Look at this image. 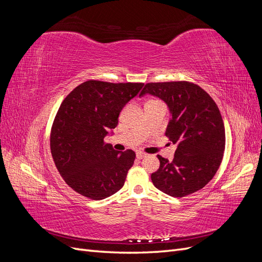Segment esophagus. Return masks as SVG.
I'll return each instance as SVG.
<instances>
[{
    "mask_svg": "<svg viewBox=\"0 0 262 262\" xmlns=\"http://www.w3.org/2000/svg\"><path fill=\"white\" fill-rule=\"evenodd\" d=\"M144 157H146L145 153H142V152H138L137 153V158H138V160H142V158H144Z\"/></svg>",
    "mask_w": 262,
    "mask_h": 262,
    "instance_id": "1",
    "label": "esophagus"
}]
</instances>
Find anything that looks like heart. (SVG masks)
<instances>
[{
	"label": "heart",
	"instance_id": "heart-1",
	"mask_svg": "<svg viewBox=\"0 0 262 262\" xmlns=\"http://www.w3.org/2000/svg\"><path fill=\"white\" fill-rule=\"evenodd\" d=\"M150 101H156V100H150ZM149 102V101H148Z\"/></svg>",
	"mask_w": 262,
	"mask_h": 262
}]
</instances>
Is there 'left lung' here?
I'll list each match as a JSON object with an SVG mask.
<instances>
[{
	"label": "left lung",
	"mask_w": 262,
	"mask_h": 262,
	"mask_svg": "<svg viewBox=\"0 0 262 262\" xmlns=\"http://www.w3.org/2000/svg\"><path fill=\"white\" fill-rule=\"evenodd\" d=\"M156 96L167 105L170 119L166 136L177 149L173 160L161 155L160 168L150 175L164 193L181 198L202 189L215 175L225 148V128L210 95L189 82L147 83L140 96Z\"/></svg>",
	"instance_id": "8db88e82"
}]
</instances>
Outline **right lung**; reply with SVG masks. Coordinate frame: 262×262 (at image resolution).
Masks as SVG:
<instances>
[{
    "mask_svg": "<svg viewBox=\"0 0 262 262\" xmlns=\"http://www.w3.org/2000/svg\"><path fill=\"white\" fill-rule=\"evenodd\" d=\"M143 85L86 81L62 101L52 124L50 148L60 175L77 193L102 200L123 187L136 153L118 152L104 139Z\"/></svg>",
    "mask_w": 262,
    "mask_h": 262,
    "instance_id": "add662e5",
    "label": "right lung"
}]
</instances>
